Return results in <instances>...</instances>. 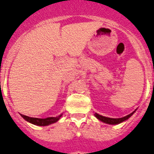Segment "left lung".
<instances>
[{
	"instance_id": "obj_1",
	"label": "left lung",
	"mask_w": 154,
	"mask_h": 154,
	"mask_svg": "<svg viewBox=\"0 0 154 154\" xmlns=\"http://www.w3.org/2000/svg\"><path fill=\"white\" fill-rule=\"evenodd\" d=\"M134 112V111L133 112H131V114L129 115L126 116L124 117H122V118H117V119H114V118H109V117H105V116H103L99 115L97 113H95V116L100 120L101 121H102L103 123H105V124H120L122 122H124V120H127L128 118H130L133 113Z\"/></svg>"
}]
</instances>
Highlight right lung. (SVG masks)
<instances>
[{"mask_svg": "<svg viewBox=\"0 0 154 154\" xmlns=\"http://www.w3.org/2000/svg\"><path fill=\"white\" fill-rule=\"evenodd\" d=\"M61 116L62 115H60L59 116H57V117H48L45 118V119H39V118L30 117V116H26L21 114V116L23 118L24 120H26V121H28L30 124L38 126H47L53 124V123L58 121Z\"/></svg>", "mask_w": 154, "mask_h": 154, "instance_id": "obj_1", "label": "right lung"}]
</instances>
